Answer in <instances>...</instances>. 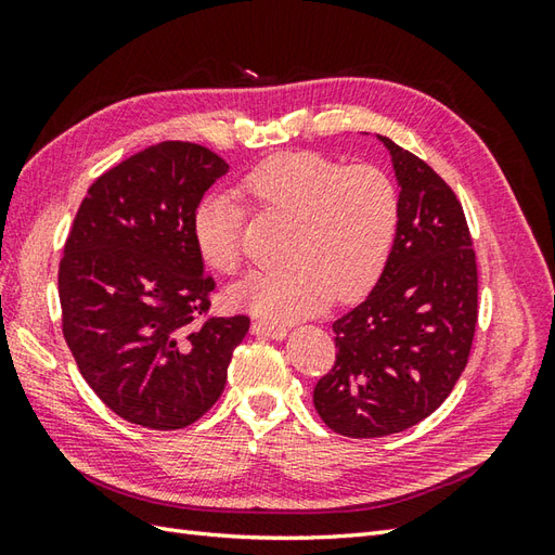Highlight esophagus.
Here are the masks:
<instances>
[{
  "label": "esophagus",
  "instance_id": "esophagus-1",
  "mask_svg": "<svg viewBox=\"0 0 555 555\" xmlns=\"http://www.w3.org/2000/svg\"><path fill=\"white\" fill-rule=\"evenodd\" d=\"M253 334L264 336V338H284L286 336V326L276 324V322H264V320H255L253 322Z\"/></svg>",
  "mask_w": 555,
  "mask_h": 555
}]
</instances>
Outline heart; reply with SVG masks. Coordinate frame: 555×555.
<instances>
[{
    "instance_id": "1",
    "label": "heart",
    "mask_w": 555,
    "mask_h": 555,
    "mask_svg": "<svg viewBox=\"0 0 555 555\" xmlns=\"http://www.w3.org/2000/svg\"><path fill=\"white\" fill-rule=\"evenodd\" d=\"M259 215L288 221L284 269L255 271L229 291L235 308L291 322L332 300L370 293L391 259L400 227V193L372 164L346 167L320 152H291L259 164L241 183ZM195 243L219 274L243 264V209L229 195L195 211Z\"/></svg>"
}]
</instances>
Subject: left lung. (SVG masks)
Instances as JSON below:
<instances>
[{
	"mask_svg": "<svg viewBox=\"0 0 555 555\" xmlns=\"http://www.w3.org/2000/svg\"><path fill=\"white\" fill-rule=\"evenodd\" d=\"M400 185L391 259L334 322L336 360L314 386L328 429L379 439L427 420L463 374L477 326V257L463 205L427 162L379 135Z\"/></svg>",
	"mask_w": 555,
	"mask_h": 555,
	"instance_id": "obj_1",
	"label": "left lung"
}]
</instances>
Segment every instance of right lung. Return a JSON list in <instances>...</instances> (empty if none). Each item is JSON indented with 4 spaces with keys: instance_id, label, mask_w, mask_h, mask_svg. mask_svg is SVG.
<instances>
[{
    "instance_id": "obj_1",
    "label": "right lung",
    "mask_w": 555,
    "mask_h": 555,
    "mask_svg": "<svg viewBox=\"0 0 555 555\" xmlns=\"http://www.w3.org/2000/svg\"><path fill=\"white\" fill-rule=\"evenodd\" d=\"M229 171L215 152L164 140L104 171L59 262L62 332L82 379L121 420L183 429L217 403L250 317L209 314L195 211Z\"/></svg>"
}]
</instances>
